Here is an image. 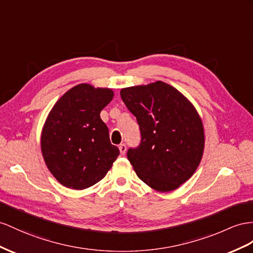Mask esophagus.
I'll return each mask as SVG.
<instances>
[{"instance_id":"esophagus-1","label":"esophagus","mask_w":253,"mask_h":253,"mask_svg":"<svg viewBox=\"0 0 253 253\" xmlns=\"http://www.w3.org/2000/svg\"><path fill=\"white\" fill-rule=\"evenodd\" d=\"M119 148H120V152H121V154H122V155H125V154H126L127 146H126V144H125V143H122V144H120Z\"/></svg>"}]
</instances>
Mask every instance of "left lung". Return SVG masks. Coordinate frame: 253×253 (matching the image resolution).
Here are the masks:
<instances>
[{"instance_id":"1","label":"left lung","mask_w":253,"mask_h":253,"mask_svg":"<svg viewBox=\"0 0 253 253\" xmlns=\"http://www.w3.org/2000/svg\"><path fill=\"white\" fill-rule=\"evenodd\" d=\"M121 98L140 127V144L127 151L138 177L158 191L178 188L203 155V125L196 109L161 81L123 88Z\"/></svg>"}]
</instances>
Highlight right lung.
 <instances>
[{"label":"right lung","instance_id":"obj_1","mask_svg":"<svg viewBox=\"0 0 253 253\" xmlns=\"http://www.w3.org/2000/svg\"><path fill=\"white\" fill-rule=\"evenodd\" d=\"M112 98L111 89L79 84L49 113L42 133V156L50 172L67 188L81 190L98 183L120 155L100 119Z\"/></svg>","mask_w":253,"mask_h":253}]
</instances>
